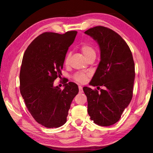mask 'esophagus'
<instances>
[{
  "mask_svg": "<svg viewBox=\"0 0 153 153\" xmlns=\"http://www.w3.org/2000/svg\"><path fill=\"white\" fill-rule=\"evenodd\" d=\"M79 93H82L83 92V88H82V86H79Z\"/></svg>",
  "mask_w": 153,
  "mask_h": 153,
  "instance_id": "esophagus-1",
  "label": "esophagus"
}]
</instances>
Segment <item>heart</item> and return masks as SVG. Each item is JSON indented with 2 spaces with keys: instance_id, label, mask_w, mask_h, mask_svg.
<instances>
[{
  "instance_id": "1",
  "label": "heart",
  "mask_w": 153,
  "mask_h": 153,
  "mask_svg": "<svg viewBox=\"0 0 153 153\" xmlns=\"http://www.w3.org/2000/svg\"><path fill=\"white\" fill-rule=\"evenodd\" d=\"M80 50H81L82 53L84 54V55L86 59L89 58L90 56H96V51L94 50V48H93L92 46L88 45V44H84V45H82L81 47H80ZM69 59H70V54H67L65 58L64 59L65 65H67L69 64ZM88 76V74L85 73V72H80V73L76 74L75 75L74 78L77 82L84 83L86 82Z\"/></svg>"
}]
</instances>
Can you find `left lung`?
<instances>
[{"mask_svg": "<svg viewBox=\"0 0 153 153\" xmlns=\"http://www.w3.org/2000/svg\"><path fill=\"white\" fill-rule=\"evenodd\" d=\"M98 43L100 61L90 85L103 86L93 90L83 88L90 119L100 126L113 125L120 120L131 102L135 79V65L128 45L117 33L97 26L84 32Z\"/></svg>", "mask_w": 153, "mask_h": 153, "instance_id": "left-lung-1", "label": "left lung"}]
</instances>
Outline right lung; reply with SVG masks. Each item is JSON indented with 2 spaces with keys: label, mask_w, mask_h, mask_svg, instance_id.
I'll return each instance as SVG.
<instances>
[{
  "label": "right lung",
  "mask_w": 153,
  "mask_h": 153,
  "mask_svg": "<svg viewBox=\"0 0 153 153\" xmlns=\"http://www.w3.org/2000/svg\"><path fill=\"white\" fill-rule=\"evenodd\" d=\"M77 33H43L28 46L23 57L21 94L33 119L46 128H59L66 123L71 103L79 92L74 82L65 83L63 90L54 86Z\"/></svg>",
  "instance_id": "1"
}]
</instances>
